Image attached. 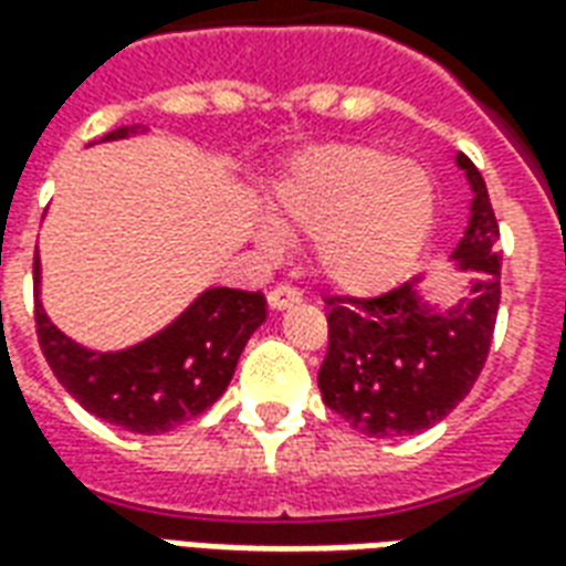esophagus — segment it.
<instances>
[{"label":"esophagus","mask_w":566,"mask_h":566,"mask_svg":"<svg viewBox=\"0 0 566 566\" xmlns=\"http://www.w3.org/2000/svg\"><path fill=\"white\" fill-rule=\"evenodd\" d=\"M266 300H270L272 308H287L294 306V303H300V291L291 287V284H275L270 294H266Z\"/></svg>","instance_id":"esophagus-1"}]
</instances>
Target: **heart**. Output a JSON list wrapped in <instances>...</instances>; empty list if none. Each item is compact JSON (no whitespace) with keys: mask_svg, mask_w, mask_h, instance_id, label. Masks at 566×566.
<instances>
[{"mask_svg":"<svg viewBox=\"0 0 566 566\" xmlns=\"http://www.w3.org/2000/svg\"><path fill=\"white\" fill-rule=\"evenodd\" d=\"M433 206L424 169L369 145L308 150L275 187L284 233L318 235L321 272L355 294L403 279L430 233ZM260 242L275 251L279 235L266 230Z\"/></svg>","mask_w":566,"mask_h":566,"instance_id":"obj_1","label":"heart"}]
</instances>
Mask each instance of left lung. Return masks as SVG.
<instances>
[{"instance_id": "left-lung-1", "label": "left lung", "mask_w": 566, "mask_h": 566, "mask_svg": "<svg viewBox=\"0 0 566 566\" xmlns=\"http://www.w3.org/2000/svg\"><path fill=\"white\" fill-rule=\"evenodd\" d=\"M473 187V218L458 258L473 296L437 315L412 282L376 296H324L327 357L318 388L345 424L376 439L412 437L449 416L485 367L500 306V227L482 172L458 157Z\"/></svg>"}]
</instances>
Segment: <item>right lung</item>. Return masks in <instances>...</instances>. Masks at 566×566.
I'll return each mask as SVG.
<instances>
[{"label":"right lung","instance_id":"obj_1","mask_svg":"<svg viewBox=\"0 0 566 566\" xmlns=\"http://www.w3.org/2000/svg\"><path fill=\"white\" fill-rule=\"evenodd\" d=\"M139 129L117 127L103 139H124ZM32 270L39 291V258ZM263 321L266 300L260 291L211 287L148 343L117 355H91L56 331L35 300V336L56 381L87 412L133 433H166L202 416L227 391L248 336Z\"/></svg>","mask_w":566,"mask_h":566}]
</instances>
